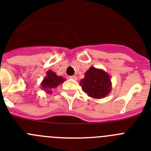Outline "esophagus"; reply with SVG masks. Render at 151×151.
I'll return each instance as SVG.
<instances>
[{"label": "esophagus", "mask_w": 151, "mask_h": 151, "mask_svg": "<svg viewBox=\"0 0 151 151\" xmlns=\"http://www.w3.org/2000/svg\"><path fill=\"white\" fill-rule=\"evenodd\" d=\"M70 79H73V80H77V76H76V75L70 76Z\"/></svg>", "instance_id": "esophagus-1"}]
</instances>
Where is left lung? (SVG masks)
<instances>
[{"label":"left lung","mask_w":151,"mask_h":151,"mask_svg":"<svg viewBox=\"0 0 151 151\" xmlns=\"http://www.w3.org/2000/svg\"><path fill=\"white\" fill-rule=\"evenodd\" d=\"M80 85L83 91L90 97L101 99L106 97L112 90L110 77L103 70L90 67L85 73Z\"/></svg>","instance_id":"1"}]
</instances>
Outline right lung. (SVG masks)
Masks as SVG:
<instances>
[{"instance_id":"add662e5","label":"right lung","mask_w":151,"mask_h":151,"mask_svg":"<svg viewBox=\"0 0 151 151\" xmlns=\"http://www.w3.org/2000/svg\"><path fill=\"white\" fill-rule=\"evenodd\" d=\"M46 74L47 76L41 83V86L42 90H44L46 93H51L52 90L63 83L65 79H64L61 76H58L55 72L51 70H48Z\"/></svg>"}]
</instances>
